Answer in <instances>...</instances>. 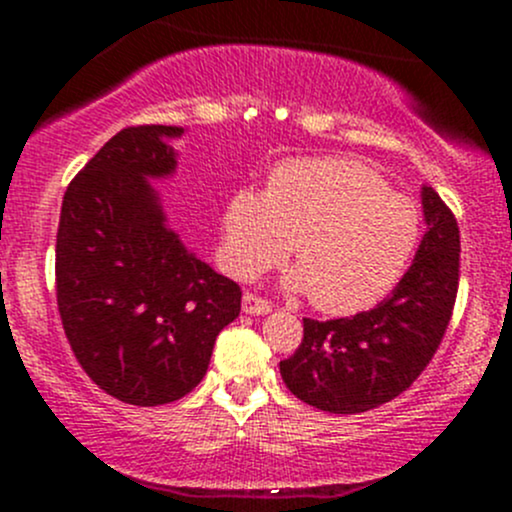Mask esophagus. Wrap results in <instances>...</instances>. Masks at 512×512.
I'll list each match as a JSON object with an SVG mask.
<instances>
[{"label":"esophagus","instance_id":"1","mask_svg":"<svg viewBox=\"0 0 512 512\" xmlns=\"http://www.w3.org/2000/svg\"><path fill=\"white\" fill-rule=\"evenodd\" d=\"M242 312L245 314H270L272 304L265 297H257V294L245 292L242 294Z\"/></svg>","mask_w":512,"mask_h":512}]
</instances>
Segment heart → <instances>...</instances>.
Listing matches in <instances>:
<instances>
[{
  "instance_id": "heart-1",
  "label": "heart",
  "mask_w": 512,
  "mask_h": 512,
  "mask_svg": "<svg viewBox=\"0 0 512 512\" xmlns=\"http://www.w3.org/2000/svg\"><path fill=\"white\" fill-rule=\"evenodd\" d=\"M220 262L250 280L292 245L287 282L327 314L379 304L414 257L421 215L406 195L352 158H299L272 170L265 193L240 188L223 213Z\"/></svg>"
}]
</instances>
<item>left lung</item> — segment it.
<instances>
[{
	"instance_id": "1",
	"label": "left lung",
	"mask_w": 512,
	"mask_h": 512,
	"mask_svg": "<svg viewBox=\"0 0 512 512\" xmlns=\"http://www.w3.org/2000/svg\"><path fill=\"white\" fill-rule=\"evenodd\" d=\"M426 235L394 292L354 317L304 319V337L280 361L287 389L329 414H361L396 399L436 354L458 292L461 235L431 185L421 190Z\"/></svg>"
}]
</instances>
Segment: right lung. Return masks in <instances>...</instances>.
<instances>
[{"label": "right lung", "mask_w": 512, "mask_h": 512, "mask_svg": "<svg viewBox=\"0 0 512 512\" xmlns=\"http://www.w3.org/2000/svg\"><path fill=\"white\" fill-rule=\"evenodd\" d=\"M178 126L118 131L69 183L56 232V302L71 352L113 399L160 406L203 381L242 292L185 250L153 178L173 175Z\"/></svg>", "instance_id": "obj_1"}]
</instances>
